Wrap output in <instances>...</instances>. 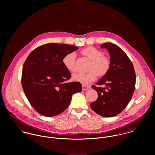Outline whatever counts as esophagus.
<instances>
[{
    "label": "esophagus",
    "instance_id": "34e87169",
    "mask_svg": "<svg viewBox=\"0 0 155 155\" xmlns=\"http://www.w3.org/2000/svg\"><path fill=\"white\" fill-rule=\"evenodd\" d=\"M89 88V87H87V86L84 85H82V89H83L84 91H87V90H88Z\"/></svg>",
    "mask_w": 155,
    "mask_h": 155
}]
</instances>
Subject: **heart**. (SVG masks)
<instances>
[{"label": "heart", "mask_w": 155, "mask_h": 155, "mask_svg": "<svg viewBox=\"0 0 155 155\" xmlns=\"http://www.w3.org/2000/svg\"><path fill=\"white\" fill-rule=\"evenodd\" d=\"M82 54L87 56L91 61L89 71L87 73H78L73 74L72 78L74 81L80 82L84 85H87L94 81L99 74L104 75L110 68L109 60L103 56V53L97 48L89 46L82 51ZM75 52H70L66 55L63 59V63L70 71L76 70Z\"/></svg>", "instance_id": "obj_1"}]
</instances>
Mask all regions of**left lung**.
<instances>
[{
	"mask_svg": "<svg viewBox=\"0 0 155 155\" xmlns=\"http://www.w3.org/2000/svg\"><path fill=\"white\" fill-rule=\"evenodd\" d=\"M101 48L108 50L110 65L109 71L92 85L98 92L97 100L91 103L92 110L104 117H113L123 110L131 101L135 85V73L126 53L117 45L104 43Z\"/></svg>",
	"mask_w": 155,
	"mask_h": 155,
	"instance_id": "1",
	"label": "left lung"
}]
</instances>
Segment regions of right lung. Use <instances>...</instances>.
<instances>
[{
  "mask_svg": "<svg viewBox=\"0 0 155 155\" xmlns=\"http://www.w3.org/2000/svg\"><path fill=\"white\" fill-rule=\"evenodd\" d=\"M76 46L50 43L33 51L22 68L21 84L32 107L41 114L55 116L65 110L72 95L82 90L78 82L67 83L70 71L63 63L64 57L77 50Z\"/></svg>",
  "mask_w": 155,
  "mask_h": 155,
  "instance_id": "obj_1",
  "label": "right lung"
}]
</instances>
